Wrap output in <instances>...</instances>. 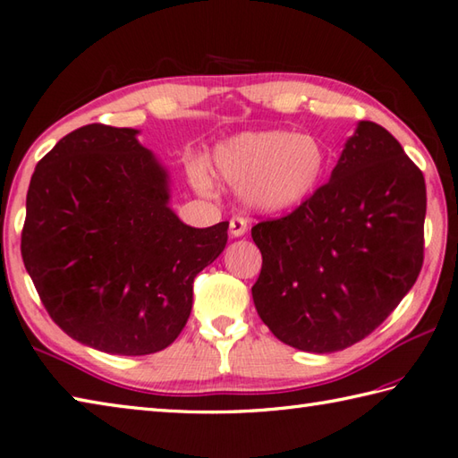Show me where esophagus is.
Listing matches in <instances>:
<instances>
[{
	"mask_svg": "<svg viewBox=\"0 0 458 458\" xmlns=\"http://www.w3.org/2000/svg\"><path fill=\"white\" fill-rule=\"evenodd\" d=\"M246 230H248V224H246L244 218H232L230 220V236L232 238L244 236Z\"/></svg>",
	"mask_w": 458,
	"mask_h": 458,
	"instance_id": "esophagus-1",
	"label": "esophagus"
}]
</instances>
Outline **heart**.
<instances>
[{"label": "heart", "instance_id": "b5f03b06", "mask_svg": "<svg viewBox=\"0 0 458 458\" xmlns=\"http://www.w3.org/2000/svg\"><path fill=\"white\" fill-rule=\"evenodd\" d=\"M212 168L216 176L238 190L246 210L278 214L302 206L316 194L327 176L328 152L312 134L242 131L214 148ZM190 176L200 192H210L212 180L202 165H194Z\"/></svg>", "mask_w": 458, "mask_h": 458}]
</instances>
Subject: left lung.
I'll use <instances>...</instances> for the list:
<instances>
[{
  "label": "left lung",
  "mask_w": 458,
  "mask_h": 458,
  "mask_svg": "<svg viewBox=\"0 0 458 458\" xmlns=\"http://www.w3.org/2000/svg\"><path fill=\"white\" fill-rule=\"evenodd\" d=\"M427 186L396 138L359 122L309 202L252 228L262 270L254 306L298 351L352 346L386 320L419 278Z\"/></svg>",
  "instance_id": "8db88e82"
}]
</instances>
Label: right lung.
<instances>
[{"label":"right lung","mask_w":458,"mask_h":458,"mask_svg":"<svg viewBox=\"0 0 458 458\" xmlns=\"http://www.w3.org/2000/svg\"><path fill=\"white\" fill-rule=\"evenodd\" d=\"M140 130H73L33 172L21 256L52 320L78 343L142 356L178 338L196 274L228 222L192 228L170 208V174Z\"/></svg>","instance_id":"right-lung-1"}]
</instances>
